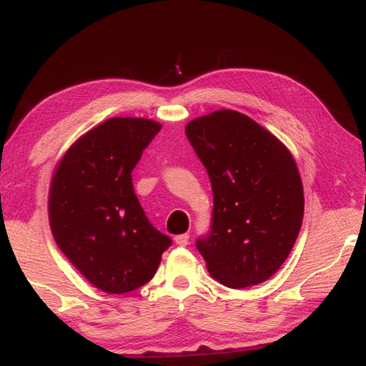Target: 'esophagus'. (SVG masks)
<instances>
[{
    "mask_svg": "<svg viewBox=\"0 0 366 366\" xmlns=\"http://www.w3.org/2000/svg\"><path fill=\"white\" fill-rule=\"evenodd\" d=\"M189 239H190L189 233H182V235L174 237V242L177 246H187V244H189Z\"/></svg>",
    "mask_w": 366,
    "mask_h": 366,
    "instance_id": "esophagus-1",
    "label": "esophagus"
}]
</instances>
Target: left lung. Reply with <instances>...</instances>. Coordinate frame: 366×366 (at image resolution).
Here are the masks:
<instances>
[{
    "label": "left lung",
    "mask_w": 366,
    "mask_h": 366,
    "mask_svg": "<svg viewBox=\"0 0 366 366\" xmlns=\"http://www.w3.org/2000/svg\"><path fill=\"white\" fill-rule=\"evenodd\" d=\"M187 139L209 173L212 227L196 241L210 275L242 289L272 277L302 229L305 196L289 149L238 111L189 122Z\"/></svg>",
    "instance_id": "obj_1"
}]
</instances>
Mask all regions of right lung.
<instances>
[{
  "mask_svg": "<svg viewBox=\"0 0 366 366\" xmlns=\"http://www.w3.org/2000/svg\"><path fill=\"white\" fill-rule=\"evenodd\" d=\"M161 128L149 119H108L71 145L52 176L54 239L103 292L127 294L148 283L172 246L148 221L131 177Z\"/></svg>",
  "mask_w": 366,
  "mask_h": 366,
  "instance_id": "1",
  "label": "right lung"
}]
</instances>
